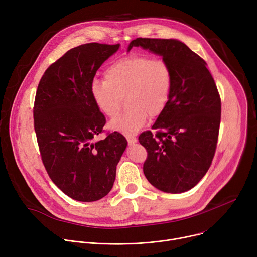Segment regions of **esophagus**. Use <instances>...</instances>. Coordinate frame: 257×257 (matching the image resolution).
<instances>
[{
    "mask_svg": "<svg viewBox=\"0 0 257 257\" xmlns=\"http://www.w3.org/2000/svg\"><path fill=\"white\" fill-rule=\"evenodd\" d=\"M126 138H127V141L129 144H133L137 141V138L134 136H131V135H126Z\"/></svg>",
    "mask_w": 257,
    "mask_h": 257,
    "instance_id": "1",
    "label": "esophagus"
}]
</instances>
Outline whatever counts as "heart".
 Returning <instances> with one entry per match:
<instances>
[{
  "label": "heart",
  "mask_w": 257,
  "mask_h": 257,
  "mask_svg": "<svg viewBox=\"0 0 257 257\" xmlns=\"http://www.w3.org/2000/svg\"><path fill=\"white\" fill-rule=\"evenodd\" d=\"M174 74L169 62L133 54L109 65L104 79L92 80L90 95L99 111L114 117L126 95V111L112 120V128L133 134L148 117H159L167 107L173 90Z\"/></svg>",
  "instance_id": "1"
}]
</instances>
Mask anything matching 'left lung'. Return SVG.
Listing matches in <instances>:
<instances>
[{
	"label": "left lung",
	"instance_id": "8db88e82",
	"mask_svg": "<svg viewBox=\"0 0 257 257\" xmlns=\"http://www.w3.org/2000/svg\"><path fill=\"white\" fill-rule=\"evenodd\" d=\"M169 62L174 74L170 101L139 143L148 151L143 173L153 186L167 193L193 188L214 157L221 123V96L206 62L177 40L132 41Z\"/></svg>",
	"mask_w": 257,
	"mask_h": 257
}]
</instances>
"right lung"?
Segmentation results:
<instances>
[{"label":"right lung","instance_id":"add662e5","mask_svg":"<svg viewBox=\"0 0 257 257\" xmlns=\"http://www.w3.org/2000/svg\"><path fill=\"white\" fill-rule=\"evenodd\" d=\"M119 47L89 43L69 50L45 71L36 90L33 122L43 164L58 188L78 201L111 191L127 146L117 131L95 141L105 118L90 95L96 71Z\"/></svg>","mask_w":257,"mask_h":257}]
</instances>
